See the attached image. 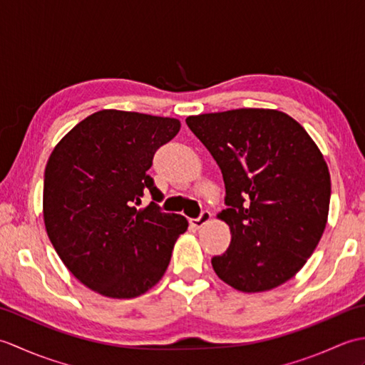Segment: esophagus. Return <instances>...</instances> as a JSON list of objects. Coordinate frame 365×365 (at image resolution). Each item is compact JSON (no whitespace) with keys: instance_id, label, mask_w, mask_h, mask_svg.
<instances>
[{"instance_id":"esophagus-1","label":"esophagus","mask_w":365,"mask_h":365,"mask_svg":"<svg viewBox=\"0 0 365 365\" xmlns=\"http://www.w3.org/2000/svg\"><path fill=\"white\" fill-rule=\"evenodd\" d=\"M210 218H212V213L208 212V210H202V213H200L197 218L190 220V224H191V227L200 229V227L204 226V224H207L208 221H210Z\"/></svg>"}]
</instances>
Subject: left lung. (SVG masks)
Masks as SVG:
<instances>
[{"mask_svg":"<svg viewBox=\"0 0 365 365\" xmlns=\"http://www.w3.org/2000/svg\"><path fill=\"white\" fill-rule=\"evenodd\" d=\"M226 185L218 218L230 245L212 259L221 281L246 293L267 292L304 267L327 227L331 177L307 131L289 114L240 108L187 118Z\"/></svg>","mask_w":365,"mask_h":365,"instance_id":"obj_1","label":"left lung"}]
</instances>
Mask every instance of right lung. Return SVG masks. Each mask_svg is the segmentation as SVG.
Here are the masks:
<instances>
[{"label":"right lung","instance_id":"add662e5","mask_svg":"<svg viewBox=\"0 0 365 365\" xmlns=\"http://www.w3.org/2000/svg\"><path fill=\"white\" fill-rule=\"evenodd\" d=\"M178 130L173 118L102 110L76 123L46 163V234L67 269L103 297L152 289L188 229L185 216L160 210L161 192L147 174ZM145 192L154 202L138 209Z\"/></svg>","mask_w":365,"mask_h":365}]
</instances>
